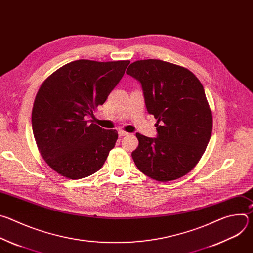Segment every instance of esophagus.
<instances>
[{
	"instance_id": "esophagus-1",
	"label": "esophagus",
	"mask_w": 253,
	"mask_h": 253,
	"mask_svg": "<svg viewBox=\"0 0 253 253\" xmlns=\"http://www.w3.org/2000/svg\"><path fill=\"white\" fill-rule=\"evenodd\" d=\"M118 135H119V137H123V136L129 135V133H128V132H125V131H123V130H119V131H118Z\"/></svg>"
}]
</instances>
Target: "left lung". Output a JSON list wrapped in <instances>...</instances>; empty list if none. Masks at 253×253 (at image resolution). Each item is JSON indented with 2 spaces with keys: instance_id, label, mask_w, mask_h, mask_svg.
<instances>
[{
  "instance_id": "left-lung-1",
  "label": "left lung",
  "mask_w": 253,
  "mask_h": 253,
  "mask_svg": "<svg viewBox=\"0 0 253 253\" xmlns=\"http://www.w3.org/2000/svg\"><path fill=\"white\" fill-rule=\"evenodd\" d=\"M126 73L142 87L157 137L139 133L132 152L137 168L161 182L190 172L202 157L212 132V114L202 84L188 69L161 60L132 63Z\"/></svg>"
}]
</instances>
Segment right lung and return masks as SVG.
I'll return each mask as SVG.
<instances>
[{
    "mask_svg": "<svg viewBox=\"0 0 253 253\" xmlns=\"http://www.w3.org/2000/svg\"><path fill=\"white\" fill-rule=\"evenodd\" d=\"M130 61L77 60L51 74L40 87L32 128L46 163L60 175L81 179L97 172L118 139L116 130L89 123L123 77Z\"/></svg>",
    "mask_w": 253,
    "mask_h": 253,
    "instance_id": "add662e5",
    "label": "right lung"
}]
</instances>
